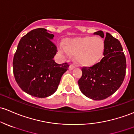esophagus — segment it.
Returning a JSON list of instances; mask_svg holds the SVG:
<instances>
[{
  "mask_svg": "<svg viewBox=\"0 0 134 134\" xmlns=\"http://www.w3.org/2000/svg\"><path fill=\"white\" fill-rule=\"evenodd\" d=\"M75 66L73 64H71V65H70V67H69V70H73V69H75Z\"/></svg>",
  "mask_w": 134,
  "mask_h": 134,
  "instance_id": "esophagus-1",
  "label": "esophagus"
}]
</instances>
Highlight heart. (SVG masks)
<instances>
[{"mask_svg":"<svg viewBox=\"0 0 134 134\" xmlns=\"http://www.w3.org/2000/svg\"><path fill=\"white\" fill-rule=\"evenodd\" d=\"M64 48L60 52L75 55L76 63L82 67H90L96 64L103 56L105 49L103 40L94 36L68 38L64 41Z\"/></svg>","mask_w":134,"mask_h":134,"instance_id":"b5f03b06","label":"heart"}]
</instances>
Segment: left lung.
<instances>
[{
    "label": "left lung",
    "instance_id": "obj_1",
    "mask_svg": "<svg viewBox=\"0 0 134 134\" xmlns=\"http://www.w3.org/2000/svg\"><path fill=\"white\" fill-rule=\"evenodd\" d=\"M94 34L105 38L103 57L93 66L82 70V75L78 84L80 91L87 98L102 100L113 94L123 83L126 58L118 40L108 32L105 36L102 31Z\"/></svg>",
    "mask_w": 134,
    "mask_h": 134
}]
</instances>
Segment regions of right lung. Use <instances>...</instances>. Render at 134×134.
Masks as SVG:
<instances>
[{
	"instance_id": "right-lung-1",
	"label": "right lung",
	"mask_w": 134,
	"mask_h": 134,
	"mask_svg": "<svg viewBox=\"0 0 134 134\" xmlns=\"http://www.w3.org/2000/svg\"><path fill=\"white\" fill-rule=\"evenodd\" d=\"M54 34L43 28L32 30L20 40L13 61L16 81L24 92L37 98L51 96L57 91L67 63L53 59L57 52L52 42Z\"/></svg>"
}]
</instances>
